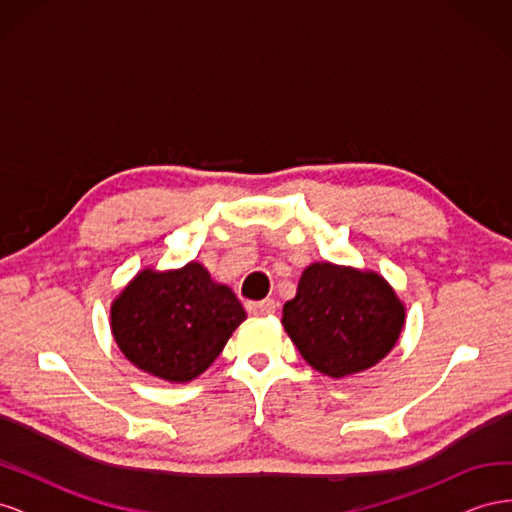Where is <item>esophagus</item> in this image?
<instances>
[{
  "label": "esophagus",
  "mask_w": 512,
  "mask_h": 512,
  "mask_svg": "<svg viewBox=\"0 0 512 512\" xmlns=\"http://www.w3.org/2000/svg\"><path fill=\"white\" fill-rule=\"evenodd\" d=\"M278 308V303L273 299H265V301H250L247 303V312L254 314V316H269Z\"/></svg>",
  "instance_id": "1"
}]
</instances>
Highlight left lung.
I'll use <instances>...</instances> for the list:
<instances>
[{
	"instance_id": "obj_1",
	"label": "left lung",
	"mask_w": 512,
	"mask_h": 512,
	"mask_svg": "<svg viewBox=\"0 0 512 512\" xmlns=\"http://www.w3.org/2000/svg\"><path fill=\"white\" fill-rule=\"evenodd\" d=\"M282 325L301 357L331 379L379 364L405 327V303L377 271L312 262Z\"/></svg>"
}]
</instances>
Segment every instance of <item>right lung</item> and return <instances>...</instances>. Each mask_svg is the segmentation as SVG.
<instances>
[{
    "label": "right lung",
    "mask_w": 512,
    "mask_h": 512,
    "mask_svg": "<svg viewBox=\"0 0 512 512\" xmlns=\"http://www.w3.org/2000/svg\"><path fill=\"white\" fill-rule=\"evenodd\" d=\"M109 319L135 368L189 383L215 362L247 314L232 288L191 260L181 269H142L112 301Z\"/></svg>",
    "instance_id": "obj_1"
}]
</instances>
